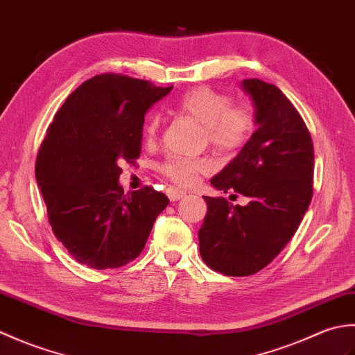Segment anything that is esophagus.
<instances>
[{
	"mask_svg": "<svg viewBox=\"0 0 355 355\" xmlns=\"http://www.w3.org/2000/svg\"><path fill=\"white\" fill-rule=\"evenodd\" d=\"M184 195H186V192L180 191V189H175V187H169V189H168V197H169L171 201L182 200V198L184 197Z\"/></svg>",
	"mask_w": 355,
	"mask_h": 355,
	"instance_id": "obj_1",
	"label": "esophagus"
}]
</instances>
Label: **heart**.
<instances>
[{"mask_svg":"<svg viewBox=\"0 0 355 355\" xmlns=\"http://www.w3.org/2000/svg\"><path fill=\"white\" fill-rule=\"evenodd\" d=\"M182 114L205 128L207 141L216 150L230 153L241 148L250 137L254 128V114L245 105L233 107L232 99L209 87L193 88L177 103ZM160 126V116L150 114L145 123L146 139L153 140ZM212 164L207 158L172 157L162 166L166 177L178 184H192L198 175L207 173Z\"/></svg>","mask_w":355,"mask_h":355,"instance_id":"b5f03b06","label":"heart"}]
</instances>
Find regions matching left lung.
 <instances>
[{"label": "left lung", "instance_id": "1", "mask_svg": "<svg viewBox=\"0 0 355 355\" xmlns=\"http://www.w3.org/2000/svg\"><path fill=\"white\" fill-rule=\"evenodd\" d=\"M256 131L239 154L210 180L215 189L248 200L233 206L205 197L207 214L198 232L200 254L227 276L258 273L296 233L313 197L314 148L302 117L276 85L244 79Z\"/></svg>", "mask_w": 355, "mask_h": 355}]
</instances>
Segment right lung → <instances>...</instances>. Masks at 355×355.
Listing matches in <instances>:
<instances>
[{"label":"right lung","instance_id":"1","mask_svg":"<svg viewBox=\"0 0 355 355\" xmlns=\"http://www.w3.org/2000/svg\"><path fill=\"white\" fill-rule=\"evenodd\" d=\"M172 87L97 74L67 97L36 158L35 175L55 236L89 268H117L141 253L169 198L146 186L123 192L122 163L141 153L145 114Z\"/></svg>","mask_w":355,"mask_h":355}]
</instances>
